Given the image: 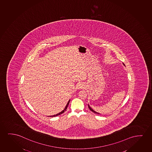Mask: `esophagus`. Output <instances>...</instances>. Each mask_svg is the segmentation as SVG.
<instances>
[{"label": "esophagus", "instance_id": "obj_1", "mask_svg": "<svg viewBox=\"0 0 152 152\" xmlns=\"http://www.w3.org/2000/svg\"><path fill=\"white\" fill-rule=\"evenodd\" d=\"M78 89H83L84 88V85H83V83H79V85H78Z\"/></svg>", "mask_w": 152, "mask_h": 152}]
</instances>
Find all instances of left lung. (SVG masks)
<instances>
[{"label":"left lung","mask_w":152,"mask_h":152,"mask_svg":"<svg viewBox=\"0 0 152 152\" xmlns=\"http://www.w3.org/2000/svg\"><path fill=\"white\" fill-rule=\"evenodd\" d=\"M123 64L124 65H125V64H124V63H123ZM88 107H89V108L90 110H91L92 112H94V113H96V114H99V113H98V112H96V111H94V110H92V108H91V107H90V106H89V104H88Z\"/></svg>","instance_id":"8db88e82"}]
</instances>
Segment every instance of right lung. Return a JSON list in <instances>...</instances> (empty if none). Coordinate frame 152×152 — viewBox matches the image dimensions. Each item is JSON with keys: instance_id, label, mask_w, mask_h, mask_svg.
Masks as SVG:
<instances>
[{"instance_id": "obj_1", "label": "right lung", "mask_w": 152, "mask_h": 152, "mask_svg": "<svg viewBox=\"0 0 152 152\" xmlns=\"http://www.w3.org/2000/svg\"><path fill=\"white\" fill-rule=\"evenodd\" d=\"M69 102H70V100H69V102H68V103H67V104H66V107H65L64 109V110H63L61 112L59 113L58 114L54 115H53V116H50V117L56 116H58V115H60L62 114V113H63L64 112L65 110H66L67 108V106H68V105H69Z\"/></svg>"}]
</instances>
